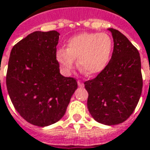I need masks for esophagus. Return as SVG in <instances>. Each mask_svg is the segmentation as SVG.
I'll return each instance as SVG.
<instances>
[{
	"label": "esophagus",
	"instance_id": "34e87169",
	"mask_svg": "<svg viewBox=\"0 0 150 150\" xmlns=\"http://www.w3.org/2000/svg\"><path fill=\"white\" fill-rule=\"evenodd\" d=\"M77 85H78V87H84V84H83V82H82L81 81H78V82H77Z\"/></svg>",
	"mask_w": 150,
	"mask_h": 150
}]
</instances>
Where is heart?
Wrapping results in <instances>:
<instances>
[{
    "label": "heart",
    "instance_id": "obj_1",
    "mask_svg": "<svg viewBox=\"0 0 150 150\" xmlns=\"http://www.w3.org/2000/svg\"><path fill=\"white\" fill-rule=\"evenodd\" d=\"M113 40L105 33H82L68 40L67 48L56 52V59L65 73L74 68L75 60L88 76L102 72L110 61Z\"/></svg>",
    "mask_w": 150,
    "mask_h": 150
}]
</instances>
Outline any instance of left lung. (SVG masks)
Here are the masks:
<instances>
[{
  "instance_id": "1",
  "label": "left lung",
  "mask_w": 150,
  "mask_h": 150,
  "mask_svg": "<svg viewBox=\"0 0 150 150\" xmlns=\"http://www.w3.org/2000/svg\"><path fill=\"white\" fill-rule=\"evenodd\" d=\"M114 49L110 62L95 78L84 82L88 92L87 108L96 121L115 125L134 112L142 92L140 56L123 34L108 29Z\"/></svg>"
}]
</instances>
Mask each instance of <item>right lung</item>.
<instances>
[{
    "mask_svg": "<svg viewBox=\"0 0 150 150\" xmlns=\"http://www.w3.org/2000/svg\"><path fill=\"white\" fill-rule=\"evenodd\" d=\"M59 33L35 31L13 47L6 87L22 118L37 126L54 124L63 117L77 88L73 77H63L56 59Z\"/></svg>",
    "mask_w": 150,
    "mask_h": 150,
    "instance_id": "1",
    "label": "right lung"
}]
</instances>
